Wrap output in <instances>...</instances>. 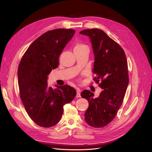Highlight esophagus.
Segmentation results:
<instances>
[{
    "mask_svg": "<svg viewBox=\"0 0 152 152\" xmlns=\"http://www.w3.org/2000/svg\"><path fill=\"white\" fill-rule=\"evenodd\" d=\"M81 90L79 88H77V94H76V97L79 98V97H81Z\"/></svg>",
    "mask_w": 152,
    "mask_h": 152,
    "instance_id": "esophagus-1",
    "label": "esophagus"
}]
</instances>
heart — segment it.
<instances>
[{
    "mask_svg": "<svg viewBox=\"0 0 152 152\" xmlns=\"http://www.w3.org/2000/svg\"><path fill=\"white\" fill-rule=\"evenodd\" d=\"M86 48H87L86 45L82 44V43H79L77 42L75 44V47H74V50H81V49H86Z\"/></svg>",
    "mask_w": 152,
    "mask_h": 152,
    "instance_id": "heart-1",
    "label": "heart"
}]
</instances>
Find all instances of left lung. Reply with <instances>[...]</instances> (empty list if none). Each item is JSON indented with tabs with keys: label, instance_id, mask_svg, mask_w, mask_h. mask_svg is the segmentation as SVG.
Returning <instances> with one entry per match:
<instances>
[{
	"label": "left lung",
	"instance_id": "1",
	"mask_svg": "<svg viewBox=\"0 0 152 152\" xmlns=\"http://www.w3.org/2000/svg\"><path fill=\"white\" fill-rule=\"evenodd\" d=\"M79 33L91 39L95 57L93 79L103 89L97 98L90 91L81 92V96L89 102L85 121L99 128L112 121L122 105L129 84L126 57L121 47L102 30L88 29Z\"/></svg>",
	"mask_w": 152,
	"mask_h": 152
}]
</instances>
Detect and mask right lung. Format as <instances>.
Returning a JSON list of instances; mask_svg holds the SVG:
<instances>
[{
  "instance_id": "obj_1",
  "label": "right lung",
  "mask_w": 152,
  "mask_h": 152,
  "mask_svg": "<svg viewBox=\"0 0 152 152\" xmlns=\"http://www.w3.org/2000/svg\"><path fill=\"white\" fill-rule=\"evenodd\" d=\"M75 30L55 29L32 43L23 55L18 69L20 96L29 116L36 124L50 127L57 124L63 106L71 102L76 91L68 85L47 86V76L59 65V57Z\"/></svg>"
}]
</instances>
